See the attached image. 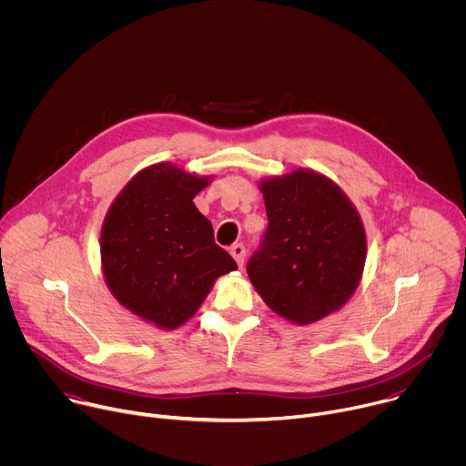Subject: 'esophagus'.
<instances>
[{
    "label": "esophagus",
    "instance_id": "1",
    "mask_svg": "<svg viewBox=\"0 0 466 466\" xmlns=\"http://www.w3.org/2000/svg\"><path fill=\"white\" fill-rule=\"evenodd\" d=\"M230 254L234 256V259H236V263L239 265V268H243V263H245V254H247L245 245H243V243H234V245L230 247Z\"/></svg>",
    "mask_w": 466,
    "mask_h": 466
}]
</instances>
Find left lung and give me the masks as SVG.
Segmentation results:
<instances>
[{"label":"left lung","mask_w":466,"mask_h":466,"mask_svg":"<svg viewBox=\"0 0 466 466\" xmlns=\"http://www.w3.org/2000/svg\"><path fill=\"white\" fill-rule=\"evenodd\" d=\"M268 230L247 273L275 313L309 324L356 291L367 258L363 223L338 184L297 169L259 184Z\"/></svg>","instance_id":"8db88e82"}]
</instances>
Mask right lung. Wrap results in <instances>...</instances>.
Listing matches in <instances>:
<instances>
[{
	"label": "right lung",
	"mask_w": 466,
	"mask_h": 466,
	"mask_svg": "<svg viewBox=\"0 0 466 466\" xmlns=\"http://www.w3.org/2000/svg\"><path fill=\"white\" fill-rule=\"evenodd\" d=\"M208 182L171 164L146 167L116 197L103 221L108 289L121 306L164 329L184 324L214 282L238 269L216 243L212 223L193 205Z\"/></svg>",
	"instance_id": "obj_1"
}]
</instances>
